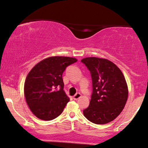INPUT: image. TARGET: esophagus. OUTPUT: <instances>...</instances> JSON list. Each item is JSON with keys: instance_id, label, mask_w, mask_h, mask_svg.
I'll list each match as a JSON object with an SVG mask.
<instances>
[{"instance_id": "esophagus-1", "label": "esophagus", "mask_w": 148, "mask_h": 148, "mask_svg": "<svg viewBox=\"0 0 148 148\" xmlns=\"http://www.w3.org/2000/svg\"><path fill=\"white\" fill-rule=\"evenodd\" d=\"M81 95L80 94V93L78 92V93H76L75 95H74V97H73V99L76 100V99H79V98L81 97Z\"/></svg>"}]
</instances>
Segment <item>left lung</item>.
Listing matches in <instances>:
<instances>
[{"label":"left lung","instance_id":"left-lung-1","mask_svg":"<svg viewBox=\"0 0 148 148\" xmlns=\"http://www.w3.org/2000/svg\"><path fill=\"white\" fill-rule=\"evenodd\" d=\"M81 62L91 74L92 93L90 105L84 110L89 121L103 125L115 120L123 110L128 98L125 76L111 61L96 57L86 58Z\"/></svg>","mask_w":148,"mask_h":148}]
</instances>
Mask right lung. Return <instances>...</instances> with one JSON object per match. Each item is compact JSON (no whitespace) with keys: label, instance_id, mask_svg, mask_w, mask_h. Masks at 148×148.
I'll use <instances>...</instances> for the list:
<instances>
[{"label":"right lung","instance_id":"obj_1","mask_svg":"<svg viewBox=\"0 0 148 148\" xmlns=\"http://www.w3.org/2000/svg\"><path fill=\"white\" fill-rule=\"evenodd\" d=\"M77 60L64 56L49 57L30 70L24 84L25 100L37 118L51 120L63 111L69 99L63 90L62 73Z\"/></svg>","mask_w":148,"mask_h":148}]
</instances>
